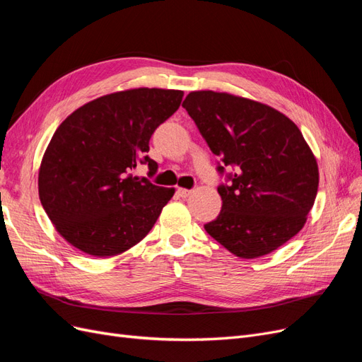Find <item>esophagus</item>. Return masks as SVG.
<instances>
[{
    "label": "esophagus",
    "instance_id": "1",
    "mask_svg": "<svg viewBox=\"0 0 362 362\" xmlns=\"http://www.w3.org/2000/svg\"><path fill=\"white\" fill-rule=\"evenodd\" d=\"M176 192H177V195L182 197V198H186V197L191 195V191H189V189H185V188H177Z\"/></svg>",
    "mask_w": 362,
    "mask_h": 362
}]
</instances>
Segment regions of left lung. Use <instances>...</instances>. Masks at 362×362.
<instances>
[{
  "label": "left lung",
  "mask_w": 362,
  "mask_h": 362,
  "mask_svg": "<svg viewBox=\"0 0 362 362\" xmlns=\"http://www.w3.org/2000/svg\"><path fill=\"white\" fill-rule=\"evenodd\" d=\"M182 107L219 158L223 207L204 230L240 259L262 257L304 227L319 170L298 126L260 102L192 91ZM226 168H231L227 173Z\"/></svg>",
  "instance_id": "8db88e82"
}]
</instances>
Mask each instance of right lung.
Listing matches in <instances>:
<instances>
[{"mask_svg":"<svg viewBox=\"0 0 362 362\" xmlns=\"http://www.w3.org/2000/svg\"><path fill=\"white\" fill-rule=\"evenodd\" d=\"M183 91L135 88L86 103L58 126L39 171V197L57 231L95 257L129 250L147 236L174 194L134 176L158 171L148 141L180 107Z\"/></svg>","mask_w":362,"mask_h":362,"instance_id":"obj_1","label":"right lung"}]
</instances>
